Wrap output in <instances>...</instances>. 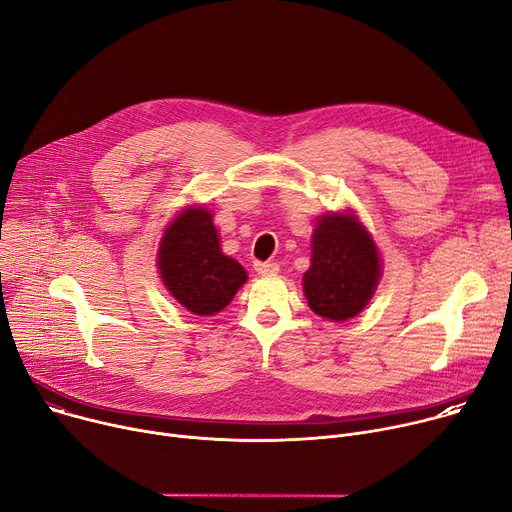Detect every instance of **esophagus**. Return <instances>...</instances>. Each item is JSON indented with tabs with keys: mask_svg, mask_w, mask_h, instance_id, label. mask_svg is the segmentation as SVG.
<instances>
[{
	"mask_svg": "<svg viewBox=\"0 0 512 512\" xmlns=\"http://www.w3.org/2000/svg\"><path fill=\"white\" fill-rule=\"evenodd\" d=\"M255 271L261 275H275L277 271H280V265L273 261H255Z\"/></svg>",
	"mask_w": 512,
	"mask_h": 512,
	"instance_id": "34e87169",
	"label": "esophagus"
}]
</instances>
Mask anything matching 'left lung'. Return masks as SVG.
Instances as JSON below:
<instances>
[{
  "mask_svg": "<svg viewBox=\"0 0 512 512\" xmlns=\"http://www.w3.org/2000/svg\"><path fill=\"white\" fill-rule=\"evenodd\" d=\"M380 275L378 247L353 212L318 218L302 284L318 316L335 322L357 316L374 296Z\"/></svg>",
  "mask_w": 512,
  "mask_h": 512,
  "instance_id": "8db88e82",
  "label": "left lung"
}]
</instances>
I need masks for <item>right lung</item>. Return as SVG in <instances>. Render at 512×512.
<instances>
[{
    "mask_svg": "<svg viewBox=\"0 0 512 512\" xmlns=\"http://www.w3.org/2000/svg\"><path fill=\"white\" fill-rule=\"evenodd\" d=\"M159 273L171 296L198 316L226 308L247 282L243 265L220 249L218 230L206 208H185L165 228Z\"/></svg>",
    "mask_w": 512,
    "mask_h": 512,
    "instance_id": "obj_1",
    "label": "right lung"
}]
</instances>
